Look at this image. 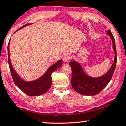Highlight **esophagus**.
Instances as JSON below:
<instances>
[{
    "instance_id": "esophagus-1",
    "label": "esophagus",
    "mask_w": 126,
    "mask_h": 126,
    "mask_svg": "<svg viewBox=\"0 0 126 126\" xmlns=\"http://www.w3.org/2000/svg\"><path fill=\"white\" fill-rule=\"evenodd\" d=\"M69 59H70V56L69 55H68V54H65V55L63 57V62H64V63H67V62H68Z\"/></svg>"
}]
</instances>
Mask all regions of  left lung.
I'll return each mask as SVG.
<instances>
[{"label": "left lung", "mask_w": 126, "mask_h": 126, "mask_svg": "<svg viewBox=\"0 0 126 126\" xmlns=\"http://www.w3.org/2000/svg\"><path fill=\"white\" fill-rule=\"evenodd\" d=\"M106 32L110 37L115 57L113 63L105 74L98 77H93L87 75L83 70L81 65L77 61L72 59L71 62L69 63L72 69L71 85L74 89L80 94L87 96H93L98 94L108 85L112 79L115 69L117 58L115 41L110 30H109Z\"/></svg>", "instance_id": "obj_1"}]
</instances>
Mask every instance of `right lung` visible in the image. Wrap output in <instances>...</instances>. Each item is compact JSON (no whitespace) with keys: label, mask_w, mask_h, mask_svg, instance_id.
Wrapping results in <instances>:
<instances>
[{"label":"right lung","mask_w":126,"mask_h":126,"mask_svg":"<svg viewBox=\"0 0 126 126\" xmlns=\"http://www.w3.org/2000/svg\"><path fill=\"white\" fill-rule=\"evenodd\" d=\"M32 24V23H28L25 25L20 28H23L25 26H28ZM17 30L16 31H17ZM10 43L9 42L8 45V63L9 66H10L11 74L13 77V81L16 85L17 86L21 91H23L26 95L31 96H36L42 95L45 94L49 89L52 84V77L51 74L54 71H56L62 65V59L60 60L55 62L54 64H52L46 71L45 73L40 77L38 78L37 79L32 81H26L23 80L18 74L17 73L16 71L14 70V67L11 64L10 56Z\"/></svg>","instance_id":"1"}]
</instances>
